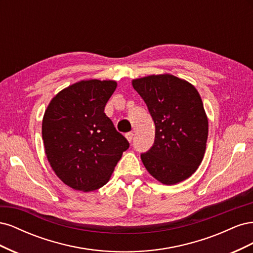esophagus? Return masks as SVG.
<instances>
[{
    "mask_svg": "<svg viewBox=\"0 0 253 253\" xmlns=\"http://www.w3.org/2000/svg\"><path fill=\"white\" fill-rule=\"evenodd\" d=\"M133 137H134L133 132H128V133H126V138L127 139V141H128V142H132V140H133Z\"/></svg>",
    "mask_w": 253,
    "mask_h": 253,
    "instance_id": "esophagus-1",
    "label": "esophagus"
}]
</instances>
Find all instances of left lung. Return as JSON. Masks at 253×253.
Segmentation results:
<instances>
[{
    "instance_id": "obj_1",
    "label": "left lung",
    "mask_w": 253,
    "mask_h": 253,
    "mask_svg": "<svg viewBox=\"0 0 253 253\" xmlns=\"http://www.w3.org/2000/svg\"><path fill=\"white\" fill-rule=\"evenodd\" d=\"M132 85L155 124L154 144L141 154L145 169L164 185L186 180L201 165L208 138V118L200 93L170 74L134 79Z\"/></svg>"
}]
</instances>
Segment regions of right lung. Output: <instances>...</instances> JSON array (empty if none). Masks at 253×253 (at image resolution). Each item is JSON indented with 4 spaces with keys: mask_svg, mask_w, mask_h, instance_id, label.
<instances>
[{
    "mask_svg": "<svg viewBox=\"0 0 253 253\" xmlns=\"http://www.w3.org/2000/svg\"><path fill=\"white\" fill-rule=\"evenodd\" d=\"M113 80H81L53 97L42 121L45 154L66 186L90 192L110 180L127 140L106 116Z\"/></svg>",
    "mask_w": 253,
    "mask_h": 253,
    "instance_id": "add662e5",
    "label": "right lung"
}]
</instances>
